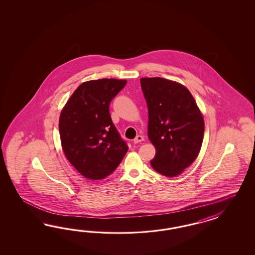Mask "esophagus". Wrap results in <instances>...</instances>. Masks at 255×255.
<instances>
[{
  "instance_id": "1",
  "label": "esophagus",
  "mask_w": 255,
  "mask_h": 255,
  "mask_svg": "<svg viewBox=\"0 0 255 255\" xmlns=\"http://www.w3.org/2000/svg\"><path fill=\"white\" fill-rule=\"evenodd\" d=\"M144 141V137L142 135H137L135 138L133 139V143L134 144H138L140 142Z\"/></svg>"
}]
</instances>
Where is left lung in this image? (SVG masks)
<instances>
[{
	"label": "left lung",
	"instance_id": "1",
	"mask_svg": "<svg viewBox=\"0 0 255 255\" xmlns=\"http://www.w3.org/2000/svg\"><path fill=\"white\" fill-rule=\"evenodd\" d=\"M148 111L147 136L156 149L152 168L180 175L197 158L204 138V117L185 86L162 77H142Z\"/></svg>",
	"mask_w": 255,
	"mask_h": 255
}]
</instances>
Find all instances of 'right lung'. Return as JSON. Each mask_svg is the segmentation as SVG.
I'll use <instances>...</instances> for the list:
<instances>
[{
  "instance_id": "obj_1",
  "label": "right lung",
  "mask_w": 255,
  "mask_h": 255,
  "mask_svg": "<svg viewBox=\"0 0 255 255\" xmlns=\"http://www.w3.org/2000/svg\"><path fill=\"white\" fill-rule=\"evenodd\" d=\"M126 82L115 78L83 82L62 108L59 120L62 150L84 178H107L128 150L109 114L110 102Z\"/></svg>"
}]
</instances>
